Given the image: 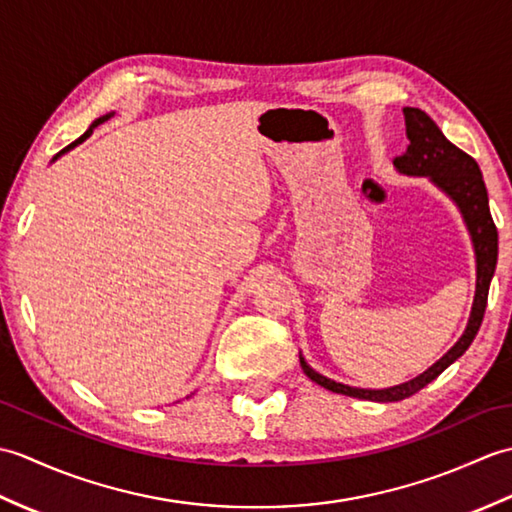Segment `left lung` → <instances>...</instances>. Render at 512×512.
<instances>
[{"label":"left lung","mask_w":512,"mask_h":512,"mask_svg":"<svg viewBox=\"0 0 512 512\" xmlns=\"http://www.w3.org/2000/svg\"><path fill=\"white\" fill-rule=\"evenodd\" d=\"M402 114H405L409 145L405 154L394 160V167L398 173H405V176L429 178L431 184H436V187L458 206V211L462 213V220L466 224V231L471 235L477 277L471 317L458 343H455L442 358H438L429 369H424L422 374L407 380V383H400L387 389L350 387L319 374L317 369H312L306 363L303 354H299L303 374L314 380L317 385L334 391V394L374 402H396L413 396L422 387H427L431 380H436L444 369L458 361V358L469 350V345L473 343L475 334L482 325L488 286H491V279L497 266V228L491 217V209H488L486 184L477 162L469 154H464L462 149L455 147L451 140H447V136L440 132V127L422 110H418V107H405Z\"/></svg>","instance_id":"obj_1"}]
</instances>
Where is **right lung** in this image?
<instances>
[{
	"mask_svg": "<svg viewBox=\"0 0 512 512\" xmlns=\"http://www.w3.org/2000/svg\"><path fill=\"white\" fill-rule=\"evenodd\" d=\"M112 116H114V112H110V114H105V116H101V118H96V121H94V123H92V127H90V129H88V132H85V134H83V136H81V138H79V140H76V143H72V145H70V147H65V149H63V151H59V154H57V156H54V160H57V158H59V156H61V154H65V151H70V149H72V147H76V145H79V143H83V140H85V138H88V136H90V134H92V129H94V127H99V125H101V123H105V121H110V118H112Z\"/></svg>",
	"mask_w": 512,
	"mask_h": 512,
	"instance_id": "obj_1",
	"label": "right lung"
}]
</instances>
